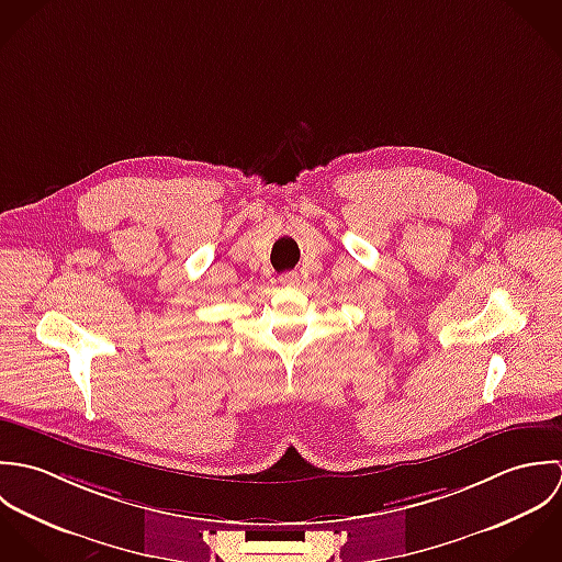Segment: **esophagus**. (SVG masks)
I'll use <instances>...</instances> for the list:
<instances>
[{"mask_svg":"<svg viewBox=\"0 0 562 562\" xmlns=\"http://www.w3.org/2000/svg\"><path fill=\"white\" fill-rule=\"evenodd\" d=\"M282 286H297L300 284V273L297 271H286L280 276Z\"/></svg>","mask_w":562,"mask_h":562,"instance_id":"obj_1","label":"esophagus"}]
</instances>
